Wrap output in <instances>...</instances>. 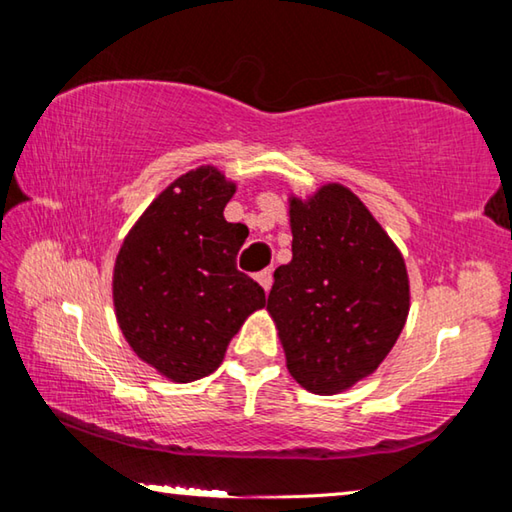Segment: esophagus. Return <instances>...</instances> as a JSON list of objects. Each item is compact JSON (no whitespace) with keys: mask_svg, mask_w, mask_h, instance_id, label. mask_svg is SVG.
<instances>
[{"mask_svg":"<svg viewBox=\"0 0 512 512\" xmlns=\"http://www.w3.org/2000/svg\"><path fill=\"white\" fill-rule=\"evenodd\" d=\"M255 277H257V282L264 287V291L271 289V284H273V271H271V268H264V271H259Z\"/></svg>","mask_w":512,"mask_h":512,"instance_id":"1","label":"esophagus"}]
</instances>
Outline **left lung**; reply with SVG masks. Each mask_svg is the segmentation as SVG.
I'll list each match as a JSON object with an SVG mask.
<instances>
[{
  "instance_id": "1",
  "label": "left lung",
  "mask_w": 512,
  "mask_h": 512,
  "mask_svg": "<svg viewBox=\"0 0 512 512\" xmlns=\"http://www.w3.org/2000/svg\"><path fill=\"white\" fill-rule=\"evenodd\" d=\"M289 203L293 257L275 268L266 309L291 377L311 393H341L391 352L409 316V275L348 187L325 185Z\"/></svg>"
}]
</instances>
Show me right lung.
I'll return each instance as SVG.
<instances>
[{
    "label": "right lung",
    "instance_id": "obj_1",
    "mask_svg": "<svg viewBox=\"0 0 512 512\" xmlns=\"http://www.w3.org/2000/svg\"><path fill=\"white\" fill-rule=\"evenodd\" d=\"M235 183L214 167H198L146 207L121 246L112 300L117 323L137 357L178 384L221 366L232 336L264 289L237 268L248 237L223 207Z\"/></svg>",
    "mask_w": 512,
    "mask_h": 512
}]
</instances>
